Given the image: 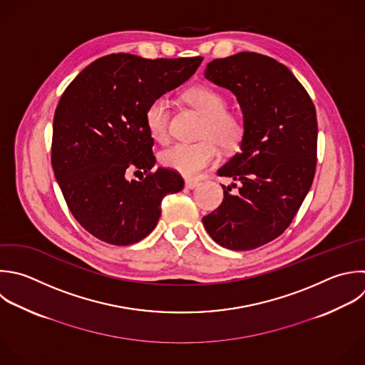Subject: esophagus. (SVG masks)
I'll return each mask as SVG.
<instances>
[{"label":"esophagus","mask_w":365,"mask_h":365,"mask_svg":"<svg viewBox=\"0 0 365 365\" xmlns=\"http://www.w3.org/2000/svg\"><path fill=\"white\" fill-rule=\"evenodd\" d=\"M197 185H198V181H195V180H185V188H188V190H192Z\"/></svg>","instance_id":"1"}]
</instances>
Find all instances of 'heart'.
Here are the masks:
<instances>
[{
  "instance_id": "heart-1",
  "label": "heart",
  "mask_w": 365,
  "mask_h": 365,
  "mask_svg": "<svg viewBox=\"0 0 365 365\" xmlns=\"http://www.w3.org/2000/svg\"><path fill=\"white\" fill-rule=\"evenodd\" d=\"M184 100L204 118L198 130L200 141L174 144L160 154V163L188 178L200 177L218 158V146L235 148L245 133L241 114L227 110L225 97L214 88L198 86L184 93ZM145 125L151 137L165 143L170 137V104L165 97L154 98L145 110Z\"/></svg>"
}]
</instances>
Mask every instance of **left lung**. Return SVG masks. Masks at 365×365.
<instances>
[{"label": "left lung", "mask_w": 365, "mask_h": 365, "mask_svg": "<svg viewBox=\"0 0 365 365\" xmlns=\"http://www.w3.org/2000/svg\"><path fill=\"white\" fill-rule=\"evenodd\" d=\"M204 76L237 97L245 133L240 151L218 170L220 177H231L241 187L232 195L222 185L221 205L202 224L221 247L254 250L287 230L311 188L315 107L294 74L262 54L244 51L217 58Z\"/></svg>", "instance_id": "obj_1"}]
</instances>
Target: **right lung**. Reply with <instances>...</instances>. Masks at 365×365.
<instances>
[{"mask_svg":"<svg viewBox=\"0 0 365 365\" xmlns=\"http://www.w3.org/2000/svg\"><path fill=\"white\" fill-rule=\"evenodd\" d=\"M201 61L111 54L84 68L61 96L51 164L71 214L96 238L113 245L141 241L155 228L163 198L182 190L177 171H151L154 138L145 110L185 83ZM131 169L146 177L128 182Z\"/></svg>","mask_w":365,"mask_h":365,"instance_id":"right-lung-1","label":"right lung"}]
</instances>
